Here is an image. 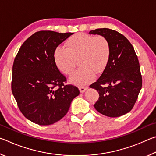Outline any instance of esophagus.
I'll list each match as a JSON object with an SVG mask.
<instances>
[{
    "mask_svg": "<svg viewBox=\"0 0 156 156\" xmlns=\"http://www.w3.org/2000/svg\"><path fill=\"white\" fill-rule=\"evenodd\" d=\"M87 89H88V87H79V90H80V93H84Z\"/></svg>",
    "mask_w": 156,
    "mask_h": 156,
    "instance_id": "1",
    "label": "esophagus"
}]
</instances>
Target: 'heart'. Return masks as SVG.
<instances>
[{"label": "heart", "mask_w": 156, "mask_h": 156, "mask_svg": "<svg viewBox=\"0 0 156 156\" xmlns=\"http://www.w3.org/2000/svg\"><path fill=\"white\" fill-rule=\"evenodd\" d=\"M66 48L58 47L54 50V60L58 69L70 75L79 58L80 67L73 73L70 81L77 85H84L95 78L96 72L101 73L109 62L111 49L103 36L76 34L69 38Z\"/></svg>", "instance_id": "1"}]
</instances>
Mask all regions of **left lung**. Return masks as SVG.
<instances>
[{
    "mask_svg": "<svg viewBox=\"0 0 156 156\" xmlns=\"http://www.w3.org/2000/svg\"><path fill=\"white\" fill-rule=\"evenodd\" d=\"M89 34L103 36L111 54L103 73L89 86L99 94L94 107L102 115L119 117L130 112L142 88V76L135 50L126 37L107 28L96 29Z\"/></svg>",
    "mask_w": 156,
    "mask_h": 156,
    "instance_id": "obj_1",
    "label": "left lung"
}]
</instances>
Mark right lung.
Instances as JSON below:
<instances>
[{
  "label": "right lung",
  "mask_w": 156,
  "mask_h": 156,
  "mask_svg": "<svg viewBox=\"0 0 156 156\" xmlns=\"http://www.w3.org/2000/svg\"><path fill=\"white\" fill-rule=\"evenodd\" d=\"M73 33L40 31L22 44L12 67V91L25 117L39 125L62 118L80 91L65 85L66 78L54 60L56 47Z\"/></svg>",
  "instance_id": "obj_1"
}]
</instances>
